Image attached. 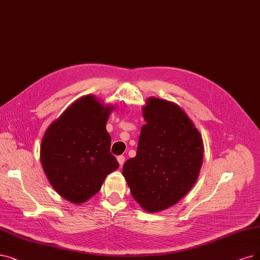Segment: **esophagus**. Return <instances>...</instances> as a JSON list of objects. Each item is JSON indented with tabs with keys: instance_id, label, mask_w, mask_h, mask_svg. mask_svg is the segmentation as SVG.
<instances>
[{
	"instance_id": "34e87169",
	"label": "esophagus",
	"mask_w": 260,
	"mask_h": 260,
	"mask_svg": "<svg viewBox=\"0 0 260 260\" xmlns=\"http://www.w3.org/2000/svg\"><path fill=\"white\" fill-rule=\"evenodd\" d=\"M117 161H118L119 165L122 166V164L124 163V157H123V155H118V157H117Z\"/></svg>"
}]
</instances>
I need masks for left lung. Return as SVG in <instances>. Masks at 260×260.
<instances>
[{
	"label": "left lung",
	"instance_id": "left-lung-1",
	"mask_svg": "<svg viewBox=\"0 0 260 260\" xmlns=\"http://www.w3.org/2000/svg\"><path fill=\"white\" fill-rule=\"evenodd\" d=\"M137 155L122 175L133 199L149 212L168 209L190 191L203 164L201 133L177 105L151 97L143 109Z\"/></svg>",
	"mask_w": 260,
	"mask_h": 260
}]
</instances>
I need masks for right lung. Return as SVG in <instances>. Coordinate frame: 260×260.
Instances as JSON below:
<instances>
[{
    "label": "right lung",
    "instance_id": "right-lung-1",
    "mask_svg": "<svg viewBox=\"0 0 260 260\" xmlns=\"http://www.w3.org/2000/svg\"><path fill=\"white\" fill-rule=\"evenodd\" d=\"M112 109L95 97H83L51 123L41 141L40 161L47 177L71 203L86 202L118 169L106 128Z\"/></svg>",
    "mask_w": 260,
    "mask_h": 260
}]
</instances>
